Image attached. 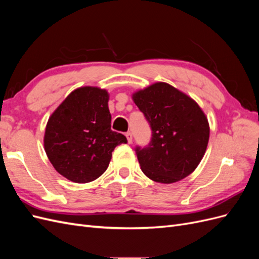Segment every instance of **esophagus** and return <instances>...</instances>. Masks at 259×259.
Here are the masks:
<instances>
[{
	"label": "esophagus",
	"instance_id": "1",
	"mask_svg": "<svg viewBox=\"0 0 259 259\" xmlns=\"http://www.w3.org/2000/svg\"><path fill=\"white\" fill-rule=\"evenodd\" d=\"M125 136H126V138H127V143H128V144H132V143H133V135H132V133H131V132H127L126 134H125Z\"/></svg>",
	"mask_w": 259,
	"mask_h": 259
}]
</instances>
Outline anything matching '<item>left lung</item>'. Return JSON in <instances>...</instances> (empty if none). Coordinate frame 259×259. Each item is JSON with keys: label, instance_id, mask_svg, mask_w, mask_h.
<instances>
[{"label": "left lung", "instance_id": "obj_1", "mask_svg": "<svg viewBox=\"0 0 259 259\" xmlns=\"http://www.w3.org/2000/svg\"><path fill=\"white\" fill-rule=\"evenodd\" d=\"M150 124L152 137L136 147L144 174L156 183L173 184L197 168L209 138L207 117L200 106L173 86L158 82L133 94Z\"/></svg>", "mask_w": 259, "mask_h": 259}]
</instances>
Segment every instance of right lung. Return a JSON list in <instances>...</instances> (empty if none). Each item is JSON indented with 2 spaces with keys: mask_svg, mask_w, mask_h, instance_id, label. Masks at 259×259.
Listing matches in <instances>:
<instances>
[{
  "mask_svg": "<svg viewBox=\"0 0 259 259\" xmlns=\"http://www.w3.org/2000/svg\"><path fill=\"white\" fill-rule=\"evenodd\" d=\"M106 90L84 86L70 93L50 116L44 149L54 168L73 183L93 182L105 173L116 146L126 144L111 130Z\"/></svg>",
  "mask_w": 259,
  "mask_h": 259,
  "instance_id": "add662e5",
  "label": "right lung"
}]
</instances>
